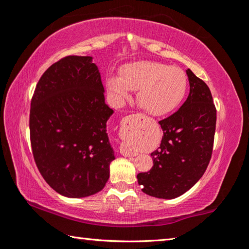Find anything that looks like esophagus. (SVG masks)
Here are the masks:
<instances>
[{
    "label": "esophagus",
    "mask_w": 249,
    "mask_h": 249,
    "mask_svg": "<svg viewBox=\"0 0 249 249\" xmlns=\"http://www.w3.org/2000/svg\"><path fill=\"white\" fill-rule=\"evenodd\" d=\"M129 124L130 125L127 126V124ZM128 128H130V119L127 116L126 119L124 120V125H123V129H124V133H128L127 130ZM120 153L125 156V157H133V156H136L137 155V151L135 150L132 147L128 146L127 144H122L121 145V148H120Z\"/></svg>",
    "instance_id": "1"
}]
</instances>
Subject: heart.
<instances>
[{
	"label": "heart",
	"mask_w": 249,
	"mask_h": 249,
	"mask_svg": "<svg viewBox=\"0 0 249 249\" xmlns=\"http://www.w3.org/2000/svg\"><path fill=\"white\" fill-rule=\"evenodd\" d=\"M107 88L113 98L126 99L130 90L138 91L141 107L153 115H165L178 107L188 89L182 69L156 61H138L122 68V77L111 74Z\"/></svg>",
	"instance_id": "1"
}]
</instances>
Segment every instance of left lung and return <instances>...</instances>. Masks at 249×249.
Wrapping results in <instances>:
<instances>
[{"instance_id": "8db88e82", "label": "left lung", "mask_w": 249, "mask_h": 249, "mask_svg": "<svg viewBox=\"0 0 249 249\" xmlns=\"http://www.w3.org/2000/svg\"><path fill=\"white\" fill-rule=\"evenodd\" d=\"M190 93L178 111L159 121L160 147L151 153L154 166L137 175L142 192L159 199H175L191 189L212 157L216 108L206 83L187 70Z\"/></svg>"}]
</instances>
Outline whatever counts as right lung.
I'll use <instances>...</instances> for the list:
<instances>
[{"instance_id": "add662e5", "label": "right lung", "mask_w": 249, "mask_h": 249, "mask_svg": "<svg viewBox=\"0 0 249 249\" xmlns=\"http://www.w3.org/2000/svg\"><path fill=\"white\" fill-rule=\"evenodd\" d=\"M98 67L89 56H67L41 75L31 102L33 156L46 182L68 197L104 188L114 151Z\"/></svg>"}]
</instances>
